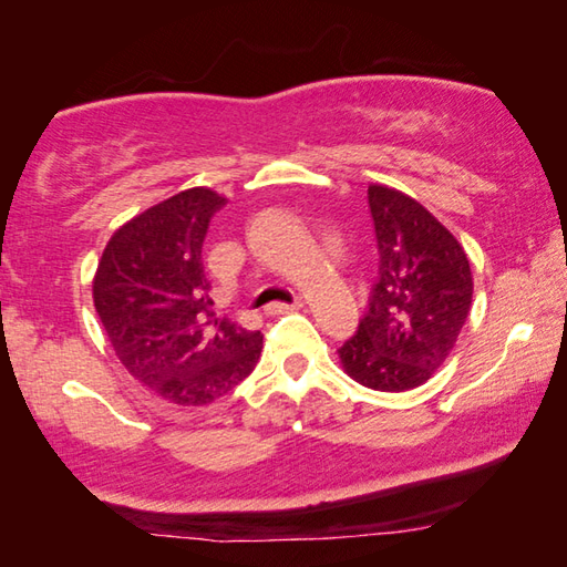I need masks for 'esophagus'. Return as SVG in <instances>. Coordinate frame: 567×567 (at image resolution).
<instances>
[{
    "instance_id": "34e87169",
    "label": "esophagus",
    "mask_w": 567,
    "mask_h": 567,
    "mask_svg": "<svg viewBox=\"0 0 567 567\" xmlns=\"http://www.w3.org/2000/svg\"><path fill=\"white\" fill-rule=\"evenodd\" d=\"M297 307H302V302L300 300H295L292 305H287V302H272V305H267V315H285V312H292V310H297Z\"/></svg>"
}]
</instances>
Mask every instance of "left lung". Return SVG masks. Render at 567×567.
I'll use <instances>...</instances> for the list:
<instances>
[{
	"instance_id": "8db88e82",
	"label": "left lung",
	"mask_w": 567,
	"mask_h": 567,
	"mask_svg": "<svg viewBox=\"0 0 567 567\" xmlns=\"http://www.w3.org/2000/svg\"><path fill=\"white\" fill-rule=\"evenodd\" d=\"M378 282L340 362L364 388L402 392L445 362L473 302V272L447 227L402 192L370 185Z\"/></svg>"
}]
</instances>
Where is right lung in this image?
Here are the masks:
<instances>
[{
    "instance_id": "add662e5",
    "label": "right lung",
    "mask_w": 567,
    "mask_h": 567,
    "mask_svg": "<svg viewBox=\"0 0 567 567\" xmlns=\"http://www.w3.org/2000/svg\"><path fill=\"white\" fill-rule=\"evenodd\" d=\"M227 203L192 187L132 217L104 247L92 297L102 328L134 380L175 405L199 408L227 395L255 370L262 334L205 320L209 280L203 243Z\"/></svg>"
}]
</instances>
